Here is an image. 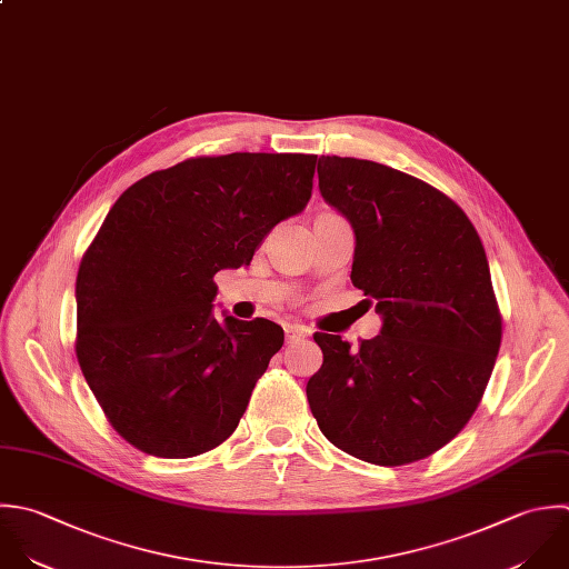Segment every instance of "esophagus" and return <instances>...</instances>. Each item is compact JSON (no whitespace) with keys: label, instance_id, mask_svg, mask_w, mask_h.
I'll list each match as a JSON object with an SVG mask.
<instances>
[{"label":"esophagus","instance_id":"34e87169","mask_svg":"<svg viewBox=\"0 0 569 569\" xmlns=\"http://www.w3.org/2000/svg\"><path fill=\"white\" fill-rule=\"evenodd\" d=\"M308 337V328L306 326H286V339L288 343H295V341H301Z\"/></svg>","mask_w":569,"mask_h":569}]
</instances>
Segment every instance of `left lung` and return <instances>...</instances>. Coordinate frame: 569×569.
<instances>
[{
  "label": "left lung",
  "mask_w": 569,
  "mask_h": 569,
  "mask_svg": "<svg viewBox=\"0 0 569 569\" xmlns=\"http://www.w3.org/2000/svg\"><path fill=\"white\" fill-rule=\"evenodd\" d=\"M317 172L355 228L350 279L383 328L359 348L315 332L323 366L306 388L310 410L339 450L415 463L466 428L495 370L503 332L483 243L450 197L412 174L337 154Z\"/></svg>",
  "instance_id": "obj_1"
}]
</instances>
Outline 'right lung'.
Masks as SVG:
<instances>
[{
  "instance_id": "add662e5",
  "label": "right lung",
  "mask_w": 569,
  "mask_h": 569,
  "mask_svg": "<svg viewBox=\"0 0 569 569\" xmlns=\"http://www.w3.org/2000/svg\"><path fill=\"white\" fill-rule=\"evenodd\" d=\"M317 154L192 157L132 183L77 272L74 352L108 423L137 450L188 459L223 443L283 346L268 319L212 317L214 274L250 266L299 214Z\"/></svg>"
}]
</instances>
